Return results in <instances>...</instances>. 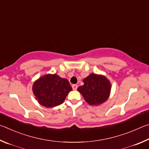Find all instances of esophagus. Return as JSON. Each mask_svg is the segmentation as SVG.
<instances>
[{"mask_svg":"<svg viewBox=\"0 0 149 149\" xmlns=\"http://www.w3.org/2000/svg\"><path fill=\"white\" fill-rule=\"evenodd\" d=\"M72 89L74 90H76L77 89V88H78V86L77 84H72Z\"/></svg>","mask_w":149,"mask_h":149,"instance_id":"1","label":"esophagus"}]
</instances>
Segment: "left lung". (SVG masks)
<instances>
[{
	"instance_id": "8db88e82",
	"label": "left lung",
	"mask_w": 149,
	"mask_h": 149,
	"mask_svg": "<svg viewBox=\"0 0 149 149\" xmlns=\"http://www.w3.org/2000/svg\"><path fill=\"white\" fill-rule=\"evenodd\" d=\"M84 85L77 90L90 105H98L108 100L111 85L109 80L103 75L92 73L83 80Z\"/></svg>"
}]
</instances>
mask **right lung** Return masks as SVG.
Segmentation results:
<instances>
[{
    "instance_id": "right-lung-1",
    "label": "right lung",
    "mask_w": 149,
    "mask_h": 149,
    "mask_svg": "<svg viewBox=\"0 0 149 149\" xmlns=\"http://www.w3.org/2000/svg\"><path fill=\"white\" fill-rule=\"evenodd\" d=\"M72 90L68 80L56 74L44 75L33 85L36 100L41 105L49 108L62 104Z\"/></svg>"
}]
</instances>
